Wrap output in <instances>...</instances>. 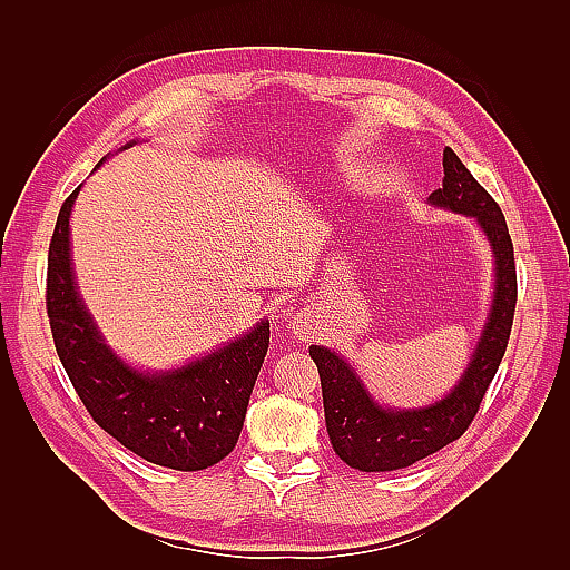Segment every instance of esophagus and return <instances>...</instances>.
I'll list each match as a JSON object with an SVG mask.
<instances>
[{"mask_svg": "<svg viewBox=\"0 0 570 570\" xmlns=\"http://www.w3.org/2000/svg\"><path fill=\"white\" fill-rule=\"evenodd\" d=\"M294 333H296L298 337H306V335H308V331L304 328V325H296V328H294Z\"/></svg>", "mask_w": 570, "mask_h": 570, "instance_id": "34e87169", "label": "esophagus"}]
</instances>
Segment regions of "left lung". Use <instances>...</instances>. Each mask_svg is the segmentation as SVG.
Wrapping results in <instances>:
<instances>
[{"label":"left lung","mask_w":570,"mask_h":570,"mask_svg":"<svg viewBox=\"0 0 570 570\" xmlns=\"http://www.w3.org/2000/svg\"><path fill=\"white\" fill-rule=\"evenodd\" d=\"M443 188L433 190L429 200L441 208L478 217L480 227L492 242L494 262H498L492 313L463 380L439 404L416 411L377 406L343 357L331 353L328 347L311 345L308 353L321 374L325 426H328L331 443L341 460L362 472L414 465L416 460L429 458L443 445L458 441L480 411L510 343L517 308V264L507 220L500 205L478 184L451 147L443 151Z\"/></svg>","instance_id":"left-lung-1"}]
</instances>
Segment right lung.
<instances>
[{"instance_id": "1", "label": "right lung", "mask_w": 570, "mask_h": 570, "mask_svg": "<svg viewBox=\"0 0 570 570\" xmlns=\"http://www.w3.org/2000/svg\"><path fill=\"white\" fill-rule=\"evenodd\" d=\"M78 190L60 205L46 274V313L68 380L92 421L149 463L186 472L220 463L245 423L269 347V321L184 370L127 367L102 343L72 282L68 217Z\"/></svg>"}]
</instances>
